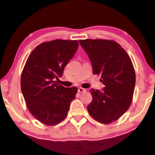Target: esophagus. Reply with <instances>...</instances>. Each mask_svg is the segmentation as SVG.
I'll list each match as a JSON object with an SVG mask.
<instances>
[{"instance_id":"obj_1","label":"esophagus","mask_w":155,"mask_h":155,"mask_svg":"<svg viewBox=\"0 0 155 155\" xmlns=\"http://www.w3.org/2000/svg\"><path fill=\"white\" fill-rule=\"evenodd\" d=\"M86 92L85 89H84V88H82V87H79V88H78V92L83 93V92Z\"/></svg>"}]
</instances>
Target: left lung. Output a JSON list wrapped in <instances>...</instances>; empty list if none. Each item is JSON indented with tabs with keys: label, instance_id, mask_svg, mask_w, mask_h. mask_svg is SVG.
<instances>
[{
	"label": "left lung",
	"instance_id": "8db88e82",
	"mask_svg": "<svg viewBox=\"0 0 155 155\" xmlns=\"http://www.w3.org/2000/svg\"><path fill=\"white\" fill-rule=\"evenodd\" d=\"M92 64L93 74L100 75L102 91L90 90L92 101L87 111L93 118L108 124L118 120L130 107L135 73L128 54L117 42L106 39L79 40Z\"/></svg>",
	"mask_w": 155,
	"mask_h": 155
}]
</instances>
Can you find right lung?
Masks as SVG:
<instances>
[{
	"instance_id": "right-lung-1",
	"label": "right lung",
	"mask_w": 155,
	"mask_h": 155,
	"mask_svg": "<svg viewBox=\"0 0 155 155\" xmlns=\"http://www.w3.org/2000/svg\"><path fill=\"white\" fill-rule=\"evenodd\" d=\"M79 46L77 40L56 39L38 45L29 55L21 75V90L27 107L42 124L54 126L65 119L76 87H65L55 80Z\"/></svg>"
}]
</instances>
